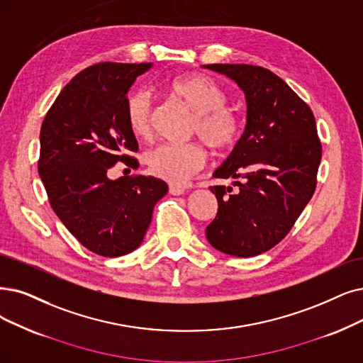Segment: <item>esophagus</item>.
<instances>
[{
  "label": "esophagus",
  "instance_id": "esophagus-1",
  "mask_svg": "<svg viewBox=\"0 0 363 363\" xmlns=\"http://www.w3.org/2000/svg\"><path fill=\"white\" fill-rule=\"evenodd\" d=\"M184 187L180 186V184H169V194L174 195V196H179V195H183L184 194Z\"/></svg>",
  "mask_w": 363,
  "mask_h": 363
}]
</instances>
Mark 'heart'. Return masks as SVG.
Returning <instances> with one entry per match:
<instances>
[{"label":"heart","mask_w":363,"mask_h":363,"mask_svg":"<svg viewBox=\"0 0 363 363\" xmlns=\"http://www.w3.org/2000/svg\"><path fill=\"white\" fill-rule=\"evenodd\" d=\"M168 91L182 99L194 113L192 134L214 152H223L240 135L238 114L226 106L228 95L222 86L202 74L177 77L168 83ZM153 98L138 89L128 99V123L137 137H147L152 126ZM149 169L172 184L184 183L206 164V152L199 144H159L146 153Z\"/></svg>","instance_id":"heart-1"}]
</instances>
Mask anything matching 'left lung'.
I'll use <instances>...</instances> for the list:
<instances>
[{
    "label": "left lung",
    "mask_w": 363,
    "mask_h": 363,
    "mask_svg": "<svg viewBox=\"0 0 363 363\" xmlns=\"http://www.w3.org/2000/svg\"><path fill=\"white\" fill-rule=\"evenodd\" d=\"M235 82L247 106L241 138L214 171L238 186H211L216 219L206 235L216 250L252 257L279 244L308 204L322 159L314 114L272 71L247 64L202 65Z\"/></svg>",
    "instance_id": "obj_1"
}]
</instances>
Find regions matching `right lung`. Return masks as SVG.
<instances>
[{
  "mask_svg": "<svg viewBox=\"0 0 363 363\" xmlns=\"http://www.w3.org/2000/svg\"><path fill=\"white\" fill-rule=\"evenodd\" d=\"M149 64L101 62L57 95L40 131L38 174L50 206L86 249L104 257L134 252L168 186L152 176L108 179L116 162L137 168L128 92Z\"/></svg>",
  "mask_w": 363,
  "mask_h": 363,
  "instance_id": "obj_1",
  "label": "right lung"
}]
</instances>
